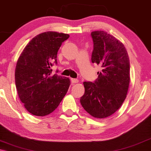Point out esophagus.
Wrapping results in <instances>:
<instances>
[{"label":"esophagus","instance_id":"esophagus-1","mask_svg":"<svg viewBox=\"0 0 151 151\" xmlns=\"http://www.w3.org/2000/svg\"><path fill=\"white\" fill-rule=\"evenodd\" d=\"M71 81L73 84H76V83H78V82H79V80H78V79H75V78H71Z\"/></svg>","mask_w":151,"mask_h":151}]
</instances>
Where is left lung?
<instances>
[{"label": "left lung", "instance_id": "left-lung-1", "mask_svg": "<svg viewBox=\"0 0 151 151\" xmlns=\"http://www.w3.org/2000/svg\"><path fill=\"white\" fill-rule=\"evenodd\" d=\"M93 42L92 63L102 71L94 82H84L80 103L96 118H106L120 108L127 98L130 82V63L127 49L120 41L104 31L91 34Z\"/></svg>", "mask_w": 151, "mask_h": 151}]
</instances>
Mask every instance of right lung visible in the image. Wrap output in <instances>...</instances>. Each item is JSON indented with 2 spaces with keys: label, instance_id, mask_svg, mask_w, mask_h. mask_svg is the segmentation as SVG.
Instances as JSON below:
<instances>
[{
  "label": "right lung",
  "instance_id": "right-lung-1",
  "mask_svg": "<svg viewBox=\"0 0 151 151\" xmlns=\"http://www.w3.org/2000/svg\"><path fill=\"white\" fill-rule=\"evenodd\" d=\"M69 35L47 32L32 38L20 54L15 70L16 89L30 113L45 116L58 106L70 86L68 78L52 75L57 53ZM58 72V70L56 71Z\"/></svg>",
  "mask_w": 151,
  "mask_h": 151
}]
</instances>
